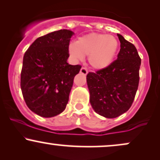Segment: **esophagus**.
<instances>
[{
	"instance_id": "obj_1",
	"label": "esophagus",
	"mask_w": 160,
	"mask_h": 160,
	"mask_svg": "<svg viewBox=\"0 0 160 160\" xmlns=\"http://www.w3.org/2000/svg\"><path fill=\"white\" fill-rule=\"evenodd\" d=\"M80 73H82V74H84V75H86L88 74L87 68H85V67H82L81 69H80Z\"/></svg>"
}]
</instances>
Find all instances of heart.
I'll return each mask as SVG.
<instances>
[{
	"label": "heart",
	"mask_w": 160,
	"mask_h": 160,
	"mask_svg": "<svg viewBox=\"0 0 160 160\" xmlns=\"http://www.w3.org/2000/svg\"><path fill=\"white\" fill-rule=\"evenodd\" d=\"M118 39L113 36L101 33H89L81 36L69 45V53L73 58L82 60L88 56V62L92 68H107L114 60L118 50Z\"/></svg>",
	"instance_id": "1"
}]
</instances>
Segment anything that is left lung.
<instances>
[{
	"instance_id": "obj_1",
	"label": "left lung",
	"mask_w": 160,
	"mask_h": 160,
	"mask_svg": "<svg viewBox=\"0 0 160 160\" xmlns=\"http://www.w3.org/2000/svg\"><path fill=\"white\" fill-rule=\"evenodd\" d=\"M118 36L121 49L117 59L86 76L92 108L108 118H116L130 108L139 82L141 58L137 50L122 35Z\"/></svg>"
}]
</instances>
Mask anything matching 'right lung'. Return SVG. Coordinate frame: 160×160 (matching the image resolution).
<instances>
[{"instance_id": "add662e5", "label": "right lung", "mask_w": 160, "mask_h": 160, "mask_svg": "<svg viewBox=\"0 0 160 160\" xmlns=\"http://www.w3.org/2000/svg\"><path fill=\"white\" fill-rule=\"evenodd\" d=\"M74 32L59 30L32 42L23 59L21 88L27 106L45 118L65 110L75 75L81 65H69L68 46Z\"/></svg>"}]
</instances>
